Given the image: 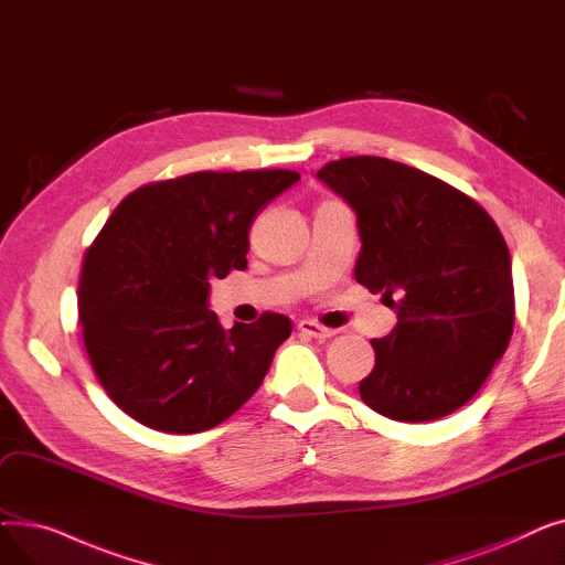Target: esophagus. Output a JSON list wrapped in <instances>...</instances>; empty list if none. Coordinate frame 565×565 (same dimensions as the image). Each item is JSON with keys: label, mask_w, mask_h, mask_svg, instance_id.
<instances>
[{"label": "esophagus", "mask_w": 565, "mask_h": 565, "mask_svg": "<svg viewBox=\"0 0 565 565\" xmlns=\"http://www.w3.org/2000/svg\"><path fill=\"white\" fill-rule=\"evenodd\" d=\"M298 330H300L305 337H311V339H330V337L337 334V332L330 330V328H322V324L316 322V320H300V322H298Z\"/></svg>", "instance_id": "obj_1"}]
</instances>
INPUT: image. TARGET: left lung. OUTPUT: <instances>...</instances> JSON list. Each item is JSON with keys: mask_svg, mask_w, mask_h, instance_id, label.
<instances>
[{"mask_svg": "<svg viewBox=\"0 0 565 565\" xmlns=\"http://www.w3.org/2000/svg\"><path fill=\"white\" fill-rule=\"evenodd\" d=\"M354 213V279L398 316L373 339L362 401L394 422H433L481 390L515 324L511 254L471 196L414 167L358 156L316 173Z\"/></svg>", "mask_w": 565, "mask_h": 565, "instance_id": "left-lung-1", "label": "left lung"}]
</instances>
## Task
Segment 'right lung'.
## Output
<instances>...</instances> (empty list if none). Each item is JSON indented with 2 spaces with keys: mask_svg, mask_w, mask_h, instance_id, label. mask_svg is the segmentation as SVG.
I'll return each mask as SVG.
<instances>
[{
  "mask_svg": "<svg viewBox=\"0 0 565 565\" xmlns=\"http://www.w3.org/2000/svg\"><path fill=\"white\" fill-rule=\"evenodd\" d=\"M298 171H196L118 203L79 275L84 348L103 390L135 422L190 435L241 409L290 337L286 316L224 330L211 279L245 270L249 228Z\"/></svg>",
  "mask_w": 565,
  "mask_h": 565,
  "instance_id": "right-lung-1",
  "label": "right lung"
}]
</instances>
